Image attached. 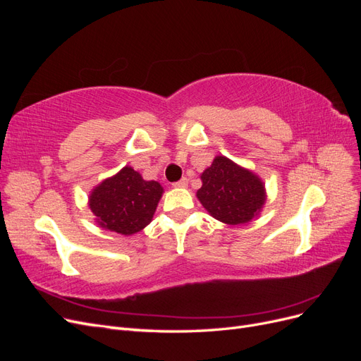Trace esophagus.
Instances as JSON below:
<instances>
[{"label":"esophagus","instance_id":"esophagus-1","mask_svg":"<svg viewBox=\"0 0 361 361\" xmlns=\"http://www.w3.org/2000/svg\"><path fill=\"white\" fill-rule=\"evenodd\" d=\"M188 185V179L187 178H182L180 180H178V182H174L173 183V187L174 188H185Z\"/></svg>","mask_w":361,"mask_h":361}]
</instances>
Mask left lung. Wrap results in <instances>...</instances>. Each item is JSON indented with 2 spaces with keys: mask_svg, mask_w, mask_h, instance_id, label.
I'll list each match as a JSON object with an SVG mask.
<instances>
[{
  "mask_svg": "<svg viewBox=\"0 0 361 361\" xmlns=\"http://www.w3.org/2000/svg\"><path fill=\"white\" fill-rule=\"evenodd\" d=\"M197 199L218 221L238 226L259 215L267 200L265 185L250 171L226 157H215L202 173Z\"/></svg>",
  "mask_w": 361,
  "mask_h": 361,
  "instance_id": "1",
  "label": "left lung"
}]
</instances>
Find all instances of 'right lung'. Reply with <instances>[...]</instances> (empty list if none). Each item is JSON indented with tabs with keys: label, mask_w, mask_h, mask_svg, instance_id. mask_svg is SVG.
<instances>
[{
	"label": "right lung",
	"mask_w": 361,
	"mask_h": 361,
	"mask_svg": "<svg viewBox=\"0 0 361 361\" xmlns=\"http://www.w3.org/2000/svg\"><path fill=\"white\" fill-rule=\"evenodd\" d=\"M162 192L157 180H145L126 166L93 188L89 206L105 231L129 236L152 221Z\"/></svg>",
	"instance_id": "obj_1"
}]
</instances>
